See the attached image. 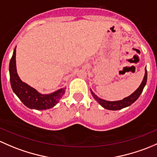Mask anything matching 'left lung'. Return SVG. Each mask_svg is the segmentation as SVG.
<instances>
[{
  "mask_svg": "<svg viewBox=\"0 0 157 157\" xmlns=\"http://www.w3.org/2000/svg\"><path fill=\"white\" fill-rule=\"evenodd\" d=\"M147 69L145 68V75L144 77L143 81H142L141 84H140V86L138 87V88L135 90L134 93H132L130 96L125 98L124 99L121 100V101H105V100L101 99V98H98L91 90L92 96L94 97L95 100L98 101V103H99V104L101 106H102L103 108L106 109H109V110H119V109H123V108L127 107V106H130L131 104H132L135 101H136V100L140 97V94L143 91L144 88L146 85L147 83Z\"/></svg>",
  "mask_w": 157,
  "mask_h": 157,
  "instance_id": "8db88e82",
  "label": "left lung"
}]
</instances>
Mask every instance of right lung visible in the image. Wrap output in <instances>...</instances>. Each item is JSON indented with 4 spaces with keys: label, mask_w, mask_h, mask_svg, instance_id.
<instances>
[{
    "label": "right lung",
    "mask_w": 157,
    "mask_h": 157,
    "mask_svg": "<svg viewBox=\"0 0 157 157\" xmlns=\"http://www.w3.org/2000/svg\"><path fill=\"white\" fill-rule=\"evenodd\" d=\"M16 48L13 51L9 67L10 80L13 92L24 105L30 109L44 110L54 107L63 96L66 88H60L49 94H42L37 91L35 88L22 82L17 72Z\"/></svg>",
    "instance_id": "obj_1"
}]
</instances>
